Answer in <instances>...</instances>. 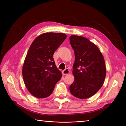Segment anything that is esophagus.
<instances>
[{
    "label": "esophagus",
    "instance_id": "34e87169",
    "mask_svg": "<svg viewBox=\"0 0 126 126\" xmlns=\"http://www.w3.org/2000/svg\"><path fill=\"white\" fill-rule=\"evenodd\" d=\"M63 73L64 75H66V74H68L70 73V71L68 68H66L63 71Z\"/></svg>",
    "mask_w": 126,
    "mask_h": 126
}]
</instances>
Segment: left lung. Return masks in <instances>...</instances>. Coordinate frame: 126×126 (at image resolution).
<instances>
[{
    "label": "left lung",
    "instance_id": "1",
    "mask_svg": "<svg viewBox=\"0 0 126 126\" xmlns=\"http://www.w3.org/2000/svg\"><path fill=\"white\" fill-rule=\"evenodd\" d=\"M70 41L75 55L72 71L74 80L70 91L77 98H88L103 84L106 76L103 56L97 46L88 38L71 35Z\"/></svg>",
    "mask_w": 126,
    "mask_h": 126
}]
</instances>
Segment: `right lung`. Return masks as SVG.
I'll use <instances>...</instances> for the list:
<instances>
[{
	"label": "right lung",
	"mask_w": 126,
	"mask_h": 126,
	"mask_svg": "<svg viewBox=\"0 0 126 126\" xmlns=\"http://www.w3.org/2000/svg\"><path fill=\"white\" fill-rule=\"evenodd\" d=\"M63 33L46 32L34 40L23 66L22 74L28 91L38 98H46L53 92L62 77L55 65L54 53L66 39Z\"/></svg>",
	"instance_id": "right-lung-1"
}]
</instances>
